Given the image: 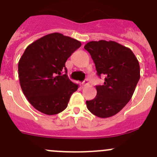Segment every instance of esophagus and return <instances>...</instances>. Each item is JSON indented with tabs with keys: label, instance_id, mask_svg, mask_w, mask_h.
Returning <instances> with one entry per match:
<instances>
[{
	"label": "esophagus",
	"instance_id": "1",
	"mask_svg": "<svg viewBox=\"0 0 157 157\" xmlns=\"http://www.w3.org/2000/svg\"><path fill=\"white\" fill-rule=\"evenodd\" d=\"M87 85H89V82L87 81V80H84V81L82 83V86H83V87H86V86H87Z\"/></svg>",
	"mask_w": 157,
	"mask_h": 157
}]
</instances>
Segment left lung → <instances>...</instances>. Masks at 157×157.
<instances>
[{"label": "left lung", "instance_id": "left-lung-1", "mask_svg": "<svg viewBox=\"0 0 157 157\" xmlns=\"http://www.w3.org/2000/svg\"><path fill=\"white\" fill-rule=\"evenodd\" d=\"M95 64L98 75H105L97 95L87 101V109L99 118H109L121 111L132 97L140 78L139 61L132 51L115 41H91L84 45Z\"/></svg>", "mask_w": 157, "mask_h": 157}]
</instances>
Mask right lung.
<instances>
[{"label": "right lung", "mask_w": 157, "mask_h": 157, "mask_svg": "<svg viewBox=\"0 0 157 157\" xmlns=\"http://www.w3.org/2000/svg\"><path fill=\"white\" fill-rule=\"evenodd\" d=\"M81 42L61 33L42 36L28 45L18 62L21 90L29 103L45 115L67 108L72 94L78 88L67 74L66 61Z\"/></svg>", "instance_id": "obj_1"}]
</instances>
